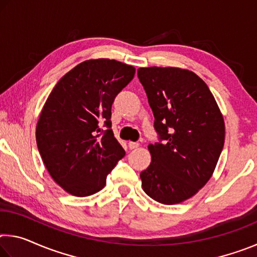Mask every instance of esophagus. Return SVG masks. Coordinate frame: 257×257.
<instances>
[{"instance_id":"obj_1","label":"esophagus","mask_w":257,"mask_h":257,"mask_svg":"<svg viewBox=\"0 0 257 257\" xmlns=\"http://www.w3.org/2000/svg\"><path fill=\"white\" fill-rule=\"evenodd\" d=\"M128 146H129L130 150H135V149H137V147L139 146V143H136V142H129V143H128Z\"/></svg>"}]
</instances>
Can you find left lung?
Returning a JSON list of instances; mask_svg holds the SVG:
<instances>
[{"label":"left lung","instance_id":"1","mask_svg":"<svg viewBox=\"0 0 257 257\" xmlns=\"http://www.w3.org/2000/svg\"><path fill=\"white\" fill-rule=\"evenodd\" d=\"M154 114L159 143L149 145L152 162L141 172L154 201L173 205L194 196L210 180L224 145V121L207 85L193 71L139 68Z\"/></svg>","mask_w":257,"mask_h":257}]
</instances>
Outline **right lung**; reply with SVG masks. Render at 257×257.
<instances>
[{
    "label": "right lung",
    "instance_id": "obj_1",
    "mask_svg": "<svg viewBox=\"0 0 257 257\" xmlns=\"http://www.w3.org/2000/svg\"><path fill=\"white\" fill-rule=\"evenodd\" d=\"M135 71L115 60H87L61 78L46 99L36 127L37 147L53 180L73 196L104 188L125 154L111 129V107Z\"/></svg>",
    "mask_w": 257,
    "mask_h": 257
}]
</instances>
